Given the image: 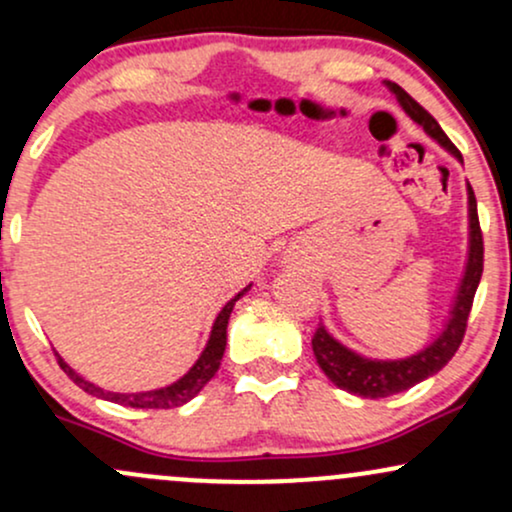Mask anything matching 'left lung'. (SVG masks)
<instances>
[{"label": "left lung", "mask_w": 512, "mask_h": 512, "mask_svg": "<svg viewBox=\"0 0 512 512\" xmlns=\"http://www.w3.org/2000/svg\"><path fill=\"white\" fill-rule=\"evenodd\" d=\"M390 91L395 93L399 105L404 108L411 120L419 122L426 129L428 137H433L436 142L448 149L457 161H462V154L457 151V146L450 142L448 134L440 129L436 117L428 113L426 108H421L414 98L404 91L402 86L387 84ZM469 195V257H467V269H464L462 284L457 289L455 305H452V313L445 330L433 344H428L424 351L399 358V361H375V358L358 356L356 351L346 349L344 344H339L330 332L322 325H317L313 334V351L320 368L325 370L327 378L334 385L342 387V390L351 392V395L366 397V399H378V397H390L397 392L409 390L421 380L436 375L445 363L455 356V351L460 349L464 332H467V320L469 310H472L474 293L481 281V272H484V238H481V226H479V214H477V197H474L472 185H467Z\"/></svg>", "instance_id": "8db88e82"}]
</instances>
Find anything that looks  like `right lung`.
<instances>
[{
    "mask_svg": "<svg viewBox=\"0 0 512 512\" xmlns=\"http://www.w3.org/2000/svg\"><path fill=\"white\" fill-rule=\"evenodd\" d=\"M250 289V286H248ZM248 289H243L238 293L236 298H231L223 310L219 313V317L214 320V327H211V337L207 346H204L202 356L197 358V363L182 375L180 380H175L173 385L161 387V390H151V392H132V395H125V392H108L103 387L88 383V380L81 378L74 368H69L67 363L62 361V356L57 354V361H60V368L69 378L74 380L81 390L88 392L93 397H101L108 399V402L115 404H125V407H134V409H173V407H182V404L190 402L192 397L199 395L204 385L209 383L211 378L216 375V370L221 366V358L223 351H226V327H228V317H231L233 305H236L238 298H243V293H248Z\"/></svg>",
    "mask_w": 512,
    "mask_h": 512,
    "instance_id": "1",
    "label": "right lung"
}]
</instances>
